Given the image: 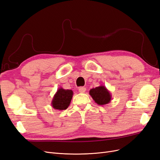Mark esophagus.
Instances as JSON below:
<instances>
[{"instance_id":"esophagus-1","label":"esophagus","mask_w":160,"mask_h":160,"mask_svg":"<svg viewBox=\"0 0 160 160\" xmlns=\"http://www.w3.org/2000/svg\"><path fill=\"white\" fill-rule=\"evenodd\" d=\"M86 88H84V87H80L78 88V90L80 93H84V92H86Z\"/></svg>"}]
</instances>
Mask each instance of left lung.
<instances>
[{
	"label": "left lung",
	"instance_id": "obj_1",
	"mask_svg": "<svg viewBox=\"0 0 160 160\" xmlns=\"http://www.w3.org/2000/svg\"><path fill=\"white\" fill-rule=\"evenodd\" d=\"M89 94L97 104L104 106L110 103L112 100V95L106 87L100 85L95 88H92Z\"/></svg>",
	"mask_w": 160,
	"mask_h": 160
}]
</instances>
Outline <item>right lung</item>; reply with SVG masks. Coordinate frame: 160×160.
<instances>
[{"label": "right lung", "instance_id": "add662e5", "mask_svg": "<svg viewBox=\"0 0 160 160\" xmlns=\"http://www.w3.org/2000/svg\"><path fill=\"white\" fill-rule=\"evenodd\" d=\"M72 96V90H65L60 87L54 94L52 102H51V106L55 110H66L70 106Z\"/></svg>", "mask_w": 160, "mask_h": 160}]
</instances>
